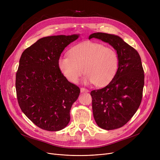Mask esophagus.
Returning <instances> with one entry per match:
<instances>
[{"mask_svg": "<svg viewBox=\"0 0 160 160\" xmlns=\"http://www.w3.org/2000/svg\"><path fill=\"white\" fill-rule=\"evenodd\" d=\"M80 91H81V93H83V92H86V93H88L89 90L87 89H86V88H82L80 89Z\"/></svg>", "mask_w": 160, "mask_h": 160, "instance_id": "34e87169", "label": "esophagus"}]
</instances>
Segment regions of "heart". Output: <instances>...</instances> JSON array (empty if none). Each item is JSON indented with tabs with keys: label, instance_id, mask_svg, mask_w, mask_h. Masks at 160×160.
I'll use <instances>...</instances> for the list:
<instances>
[{
	"label": "heart",
	"instance_id": "1",
	"mask_svg": "<svg viewBox=\"0 0 160 160\" xmlns=\"http://www.w3.org/2000/svg\"><path fill=\"white\" fill-rule=\"evenodd\" d=\"M69 56L58 58L59 69L65 78L77 83L84 73L85 83L104 86L114 78L118 69L119 57L115 50L94 42H83L72 47Z\"/></svg>",
	"mask_w": 160,
	"mask_h": 160
}]
</instances>
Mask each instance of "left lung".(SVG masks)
Instances as JSON below:
<instances>
[{
	"instance_id": "8db88e82",
	"label": "left lung",
	"mask_w": 160,
	"mask_h": 160,
	"mask_svg": "<svg viewBox=\"0 0 160 160\" xmlns=\"http://www.w3.org/2000/svg\"><path fill=\"white\" fill-rule=\"evenodd\" d=\"M91 38L110 44L119 57L118 69L112 80L104 88L91 92L94 119L102 129L119 128L130 120L141 102L145 74L141 58L118 36L97 32L89 36Z\"/></svg>"
}]
</instances>
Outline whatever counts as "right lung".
Here are the masks:
<instances>
[{
  "mask_svg": "<svg viewBox=\"0 0 160 160\" xmlns=\"http://www.w3.org/2000/svg\"><path fill=\"white\" fill-rule=\"evenodd\" d=\"M80 34L48 36L25 49L16 73L15 88L22 112L37 127L59 131L70 121V110L80 89L67 80L58 61Z\"/></svg>",
  "mask_w": 160,
  "mask_h": 160,
  "instance_id": "1",
  "label": "right lung"
}]
</instances>
